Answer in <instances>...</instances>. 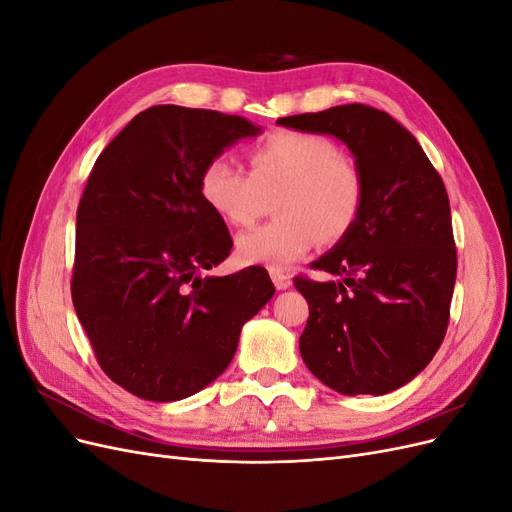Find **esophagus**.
Wrapping results in <instances>:
<instances>
[{
    "label": "esophagus",
    "mask_w": 512,
    "mask_h": 512,
    "mask_svg": "<svg viewBox=\"0 0 512 512\" xmlns=\"http://www.w3.org/2000/svg\"><path fill=\"white\" fill-rule=\"evenodd\" d=\"M269 273H271V280H273V284H275L277 290L290 288L292 280H290V275H288L284 269H269Z\"/></svg>",
    "instance_id": "1"
}]
</instances>
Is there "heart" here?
<instances>
[{
  "label": "heart",
  "mask_w": 512,
  "mask_h": 512,
  "mask_svg": "<svg viewBox=\"0 0 512 512\" xmlns=\"http://www.w3.org/2000/svg\"><path fill=\"white\" fill-rule=\"evenodd\" d=\"M205 203L232 226H252L275 200L277 220L243 232L235 252L243 265L284 269L318 243H337L356 224L365 179L324 136L275 132L250 149V175L215 158L200 173Z\"/></svg>",
  "instance_id": "obj_1"
}]
</instances>
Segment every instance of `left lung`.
I'll return each instance as SVG.
<instances>
[{"label": "left lung", "instance_id": "8db88e82", "mask_svg": "<svg viewBox=\"0 0 512 512\" xmlns=\"http://www.w3.org/2000/svg\"><path fill=\"white\" fill-rule=\"evenodd\" d=\"M344 143L365 179L359 220L312 262L333 280L294 277L309 318L303 363L342 395H386L438 352L457 277L446 188L416 138L389 113L342 104L277 119Z\"/></svg>", "mask_w": 512, "mask_h": 512}]
</instances>
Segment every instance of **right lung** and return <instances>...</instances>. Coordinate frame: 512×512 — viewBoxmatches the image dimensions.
Returning a JSON list of instances; mask_svg holds the SVG:
<instances>
[{
    "mask_svg": "<svg viewBox=\"0 0 512 512\" xmlns=\"http://www.w3.org/2000/svg\"><path fill=\"white\" fill-rule=\"evenodd\" d=\"M262 132L175 104L138 113L100 153L76 211L72 301L104 374L147 401L203 391L275 286L267 269L205 275L230 254L200 194L207 162Z\"/></svg>",
    "mask_w": 512,
    "mask_h": 512,
    "instance_id": "obj_1",
    "label": "right lung"
}]
</instances>
